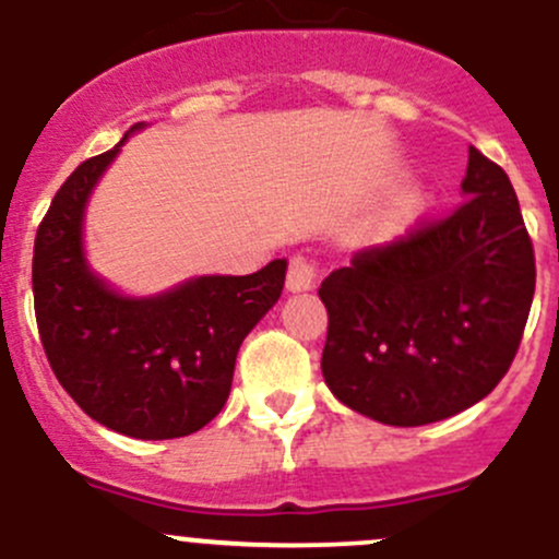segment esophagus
<instances>
[{
	"mask_svg": "<svg viewBox=\"0 0 559 559\" xmlns=\"http://www.w3.org/2000/svg\"><path fill=\"white\" fill-rule=\"evenodd\" d=\"M319 267L311 257L306 253H297V257L289 259V273H286V286L292 292H306L317 284Z\"/></svg>",
	"mask_w": 559,
	"mask_h": 559,
	"instance_id": "obj_1",
	"label": "esophagus"
}]
</instances>
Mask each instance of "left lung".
I'll list each match as a JSON object with an SVG mask.
<instances>
[{
  "label": "left lung",
  "mask_w": 559,
  "mask_h": 559,
  "mask_svg": "<svg viewBox=\"0 0 559 559\" xmlns=\"http://www.w3.org/2000/svg\"><path fill=\"white\" fill-rule=\"evenodd\" d=\"M464 202L322 281V373L388 426H426L486 399L511 368L535 295V251L511 180L469 147Z\"/></svg>",
  "instance_id": "left-lung-1"
}]
</instances>
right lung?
Masks as SVG:
<instances>
[{
    "label": "right lung",
    "instance_id": "right-lung-1",
    "mask_svg": "<svg viewBox=\"0 0 559 559\" xmlns=\"http://www.w3.org/2000/svg\"><path fill=\"white\" fill-rule=\"evenodd\" d=\"M119 144L84 160L37 226V330L59 384L92 420L135 440H175L224 409L237 349L281 297L286 259L251 275H204L147 300L119 297L81 251L84 204Z\"/></svg>",
    "mask_w": 559,
    "mask_h": 559
}]
</instances>
